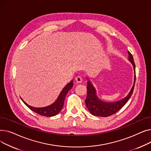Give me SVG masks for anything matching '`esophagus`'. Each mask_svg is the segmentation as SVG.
Instances as JSON below:
<instances>
[{
  "mask_svg": "<svg viewBox=\"0 0 151 151\" xmlns=\"http://www.w3.org/2000/svg\"><path fill=\"white\" fill-rule=\"evenodd\" d=\"M75 80H76V83H80L82 82V78H81V76H78L76 77Z\"/></svg>",
  "mask_w": 151,
  "mask_h": 151,
  "instance_id": "1",
  "label": "esophagus"
}]
</instances>
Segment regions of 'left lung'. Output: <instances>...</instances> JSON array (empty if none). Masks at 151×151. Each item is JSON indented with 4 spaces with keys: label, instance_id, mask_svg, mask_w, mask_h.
<instances>
[{
    "label": "left lung",
    "instance_id": "8db88e82",
    "mask_svg": "<svg viewBox=\"0 0 151 151\" xmlns=\"http://www.w3.org/2000/svg\"><path fill=\"white\" fill-rule=\"evenodd\" d=\"M128 60L133 65L134 72V83L130 92L127 95V96H126L121 100L114 102H107L100 99L97 96V92L96 88L93 87L91 81L89 80V78L87 77V79H88V86H87V89H88V91H87V97L85 100V103L86 107L88 108L91 114L100 117L110 116L115 114L119 110L121 109L130 99L133 92L134 83H135L136 80V75L135 64H134V62L133 60V58L132 54L129 51H128Z\"/></svg>",
    "mask_w": 151,
    "mask_h": 151
}]
</instances>
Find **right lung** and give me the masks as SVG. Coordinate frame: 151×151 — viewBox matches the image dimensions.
I'll list each match as a JSON object with an SVG mask.
<instances>
[{
  "mask_svg": "<svg viewBox=\"0 0 151 151\" xmlns=\"http://www.w3.org/2000/svg\"><path fill=\"white\" fill-rule=\"evenodd\" d=\"M73 80H71L69 83H68L65 87L64 88L62 89V91L60 92L59 97L56 99L52 104L47 106L45 107H42V108H36L34 106H31L27 104L21 98L22 101L29 108H30L32 111H33L34 112L46 117H51L57 115L58 113L61 111L62 108L63 106V104H64V101L65 97L68 92L72 88L73 86Z\"/></svg>",
  "mask_w": 151,
  "mask_h": 151,
  "instance_id": "add662e5",
  "label": "right lung"
}]
</instances>
